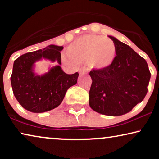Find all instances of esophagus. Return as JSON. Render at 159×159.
Instances as JSON below:
<instances>
[{
  "mask_svg": "<svg viewBox=\"0 0 159 159\" xmlns=\"http://www.w3.org/2000/svg\"><path fill=\"white\" fill-rule=\"evenodd\" d=\"M79 72H80V75H81V74L87 73V72H88V69H87L86 68H84V67H82V68H80V69Z\"/></svg>",
  "mask_w": 159,
  "mask_h": 159,
  "instance_id": "esophagus-1",
  "label": "esophagus"
}]
</instances>
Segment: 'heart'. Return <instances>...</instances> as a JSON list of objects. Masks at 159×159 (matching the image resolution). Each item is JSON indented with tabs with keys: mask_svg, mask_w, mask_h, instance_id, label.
<instances>
[{
	"mask_svg": "<svg viewBox=\"0 0 159 159\" xmlns=\"http://www.w3.org/2000/svg\"><path fill=\"white\" fill-rule=\"evenodd\" d=\"M69 59L66 62L77 64L88 63L91 69H106L111 66L116 56L114 42L104 36L85 34L71 43L67 48Z\"/></svg>",
	"mask_w": 159,
	"mask_h": 159,
	"instance_id": "b5f03b06",
	"label": "heart"
}]
</instances>
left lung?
<instances>
[{
	"instance_id": "obj_1",
	"label": "left lung",
	"mask_w": 159,
	"mask_h": 159,
	"mask_svg": "<svg viewBox=\"0 0 159 159\" xmlns=\"http://www.w3.org/2000/svg\"><path fill=\"white\" fill-rule=\"evenodd\" d=\"M116 48L111 66L106 69H93L89 104L99 114L121 116L129 112L144 99L151 78L144 58L132 48L113 36H108Z\"/></svg>"
}]
</instances>
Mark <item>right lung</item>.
I'll return each mask as SVG.
<instances>
[{
	"label": "right lung",
	"mask_w": 159,
	"mask_h": 159,
	"mask_svg": "<svg viewBox=\"0 0 159 159\" xmlns=\"http://www.w3.org/2000/svg\"><path fill=\"white\" fill-rule=\"evenodd\" d=\"M64 47L50 45L45 48L23 54L14 62L11 76L13 93L20 105L33 113L48 111L61 103L66 91L77 82L78 72L67 75L62 70L61 51ZM42 58L59 65L47 73L38 75L34 72V63Z\"/></svg>",
	"instance_id": "add662e5"
}]
</instances>
